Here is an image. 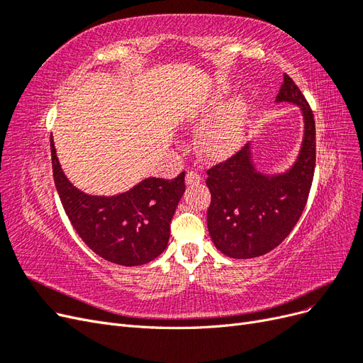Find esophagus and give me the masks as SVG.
Segmentation results:
<instances>
[{"mask_svg":"<svg viewBox=\"0 0 363 363\" xmlns=\"http://www.w3.org/2000/svg\"><path fill=\"white\" fill-rule=\"evenodd\" d=\"M201 180L203 177L196 171H188V174H186V183L188 184H199Z\"/></svg>","mask_w":363,"mask_h":363,"instance_id":"obj_1","label":"esophagus"}]
</instances>
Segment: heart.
<instances>
[{
  "label": "heart",
  "instance_id": "obj_1",
  "mask_svg": "<svg viewBox=\"0 0 363 363\" xmlns=\"http://www.w3.org/2000/svg\"><path fill=\"white\" fill-rule=\"evenodd\" d=\"M219 104L213 106V111ZM247 106L244 101H236L216 123L207 127L200 136V151L208 159H219L233 152L244 136V118Z\"/></svg>",
  "mask_w": 363,
  "mask_h": 363
}]
</instances>
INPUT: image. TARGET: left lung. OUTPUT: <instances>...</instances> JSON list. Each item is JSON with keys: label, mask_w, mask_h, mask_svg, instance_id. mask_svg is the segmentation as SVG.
Listing matches in <instances>:
<instances>
[{"label": "left lung", "mask_w": 363, "mask_h": 363, "mask_svg": "<svg viewBox=\"0 0 363 363\" xmlns=\"http://www.w3.org/2000/svg\"><path fill=\"white\" fill-rule=\"evenodd\" d=\"M276 101L296 104L303 112V144L291 169L277 175L259 172L250 144L207 169L206 184L212 194L208 235L228 257H259L280 245L298 223L311 192L316 160L312 108L288 74Z\"/></svg>", "instance_id": "8db88e82"}]
</instances>
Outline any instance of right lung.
<instances>
[{
  "label": "right lung",
  "mask_w": 363,
  "mask_h": 363,
  "mask_svg": "<svg viewBox=\"0 0 363 363\" xmlns=\"http://www.w3.org/2000/svg\"><path fill=\"white\" fill-rule=\"evenodd\" d=\"M52 177L72 227L95 255L123 267L160 256L168 245L171 219L184 192V171L172 180L145 179L115 196L79 191L63 174L51 136Z\"/></svg>",
  "instance_id": "obj_1"
}]
</instances>
